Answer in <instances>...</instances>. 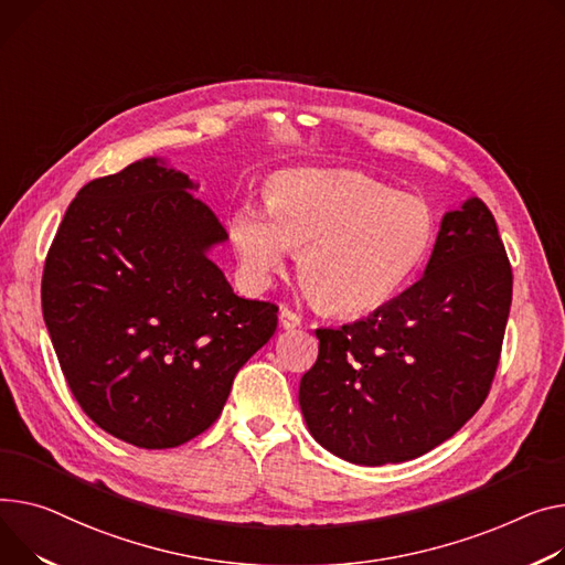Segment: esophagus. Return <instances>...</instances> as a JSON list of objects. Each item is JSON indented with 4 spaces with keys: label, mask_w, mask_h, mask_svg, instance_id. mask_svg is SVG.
<instances>
[{
    "label": "esophagus",
    "mask_w": 565,
    "mask_h": 565,
    "mask_svg": "<svg viewBox=\"0 0 565 565\" xmlns=\"http://www.w3.org/2000/svg\"><path fill=\"white\" fill-rule=\"evenodd\" d=\"M279 322H281L284 329H295V327L302 324V316L295 313V311L288 309V307H284V309L279 311Z\"/></svg>",
    "instance_id": "34e87169"
}]
</instances>
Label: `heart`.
Instances as JSON below:
<instances>
[{"mask_svg": "<svg viewBox=\"0 0 565 565\" xmlns=\"http://www.w3.org/2000/svg\"><path fill=\"white\" fill-rule=\"evenodd\" d=\"M431 206L350 170L295 168L268 183V211L243 204L232 241L245 275L263 286L299 254V277L338 316L388 305L418 275L434 247Z\"/></svg>", "mask_w": 565, "mask_h": 565, "instance_id": "1", "label": "heart"}]
</instances>
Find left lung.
<instances>
[{"instance_id": "obj_1", "label": "left lung", "mask_w": 565, "mask_h": 565, "mask_svg": "<svg viewBox=\"0 0 565 565\" xmlns=\"http://www.w3.org/2000/svg\"><path fill=\"white\" fill-rule=\"evenodd\" d=\"M513 275L488 206L443 215L420 281L363 320L316 329L318 361L299 382L311 436L359 466L402 463L455 436L500 363Z\"/></svg>"}]
</instances>
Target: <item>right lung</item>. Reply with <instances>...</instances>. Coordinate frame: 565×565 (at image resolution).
<instances>
[{"mask_svg": "<svg viewBox=\"0 0 565 565\" xmlns=\"http://www.w3.org/2000/svg\"><path fill=\"white\" fill-rule=\"evenodd\" d=\"M198 188L161 159L93 179L43 270V318L74 399L145 449L206 431L277 329L279 309L238 297L209 258L227 232Z\"/></svg>", "mask_w": 565, "mask_h": 565, "instance_id": "obj_1", "label": "right lung"}]
</instances>
